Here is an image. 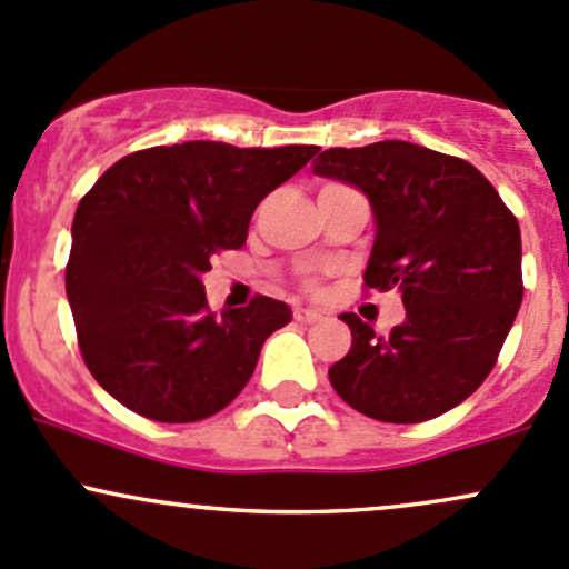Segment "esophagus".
I'll list each match as a JSON object with an SVG mask.
<instances>
[{"instance_id":"34e87169","label":"esophagus","mask_w":569,"mask_h":569,"mask_svg":"<svg viewBox=\"0 0 569 569\" xmlns=\"http://www.w3.org/2000/svg\"><path fill=\"white\" fill-rule=\"evenodd\" d=\"M295 319L300 321V325H313V321L321 319V313H316V310L297 305V308H295Z\"/></svg>"}]
</instances>
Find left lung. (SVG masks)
Here are the masks:
<instances>
[{"instance_id":"8db88e82","label":"left lung","mask_w":569,"mask_h":569,"mask_svg":"<svg viewBox=\"0 0 569 569\" xmlns=\"http://www.w3.org/2000/svg\"><path fill=\"white\" fill-rule=\"evenodd\" d=\"M313 174L368 196L376 237L368 289H398L406 319L376 335L340 319L351 349L330 368L335 392L379 422H426L486 381L523 300L521 229L466 160L409 141L325 149Z\"/></svg>"}]
</instances>
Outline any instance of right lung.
Here are the masks:
<instances>
[{
  "instance_id": "1",
  "label": "right lung",
  "mask_w": 569,
  "mask_h": 569,
  "mask_svg": "<svg viewBox=\"0 0 569 569\" xmlns=\"http://www.w3.org/2000/svg\"><path fill=\"white\" fill-rule=\"evenodd\" d=\"M319 147L188 141L117 160L81 199L64 289L89 373L136 415L196 422L231 403L291 308L214 316L201 274L242 248L256 207Z\"/></svg>"
}]
</instances>
